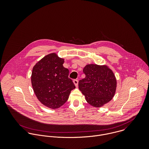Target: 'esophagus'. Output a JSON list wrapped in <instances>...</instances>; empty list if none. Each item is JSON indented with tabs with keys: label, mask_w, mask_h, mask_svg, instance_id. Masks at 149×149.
<instances>
[{
	"label": "esophagus",
	"mask_w": 149,
	"mask_h": 149,
	"mask_svg": "<svg viewBox=\"0 0 149 149\" xmlns=\"http://www.w3.org/2000/svg\"><path fill=\"white\" fill-rule=\"evenodd\" d=\"M73 81V83H74V84L75 85V86H77V85H78V80H74Z\"/></svg>",
	"instance_id": "obj_1"
}]
</instances>
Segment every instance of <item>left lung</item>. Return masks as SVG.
<instances>
[{"instance_id": "obj_1", "label": "left lung", "mask_w": 149, "mask_h": 149, "mask_svg": "<svg viewBox=\"0 0 149 149\" xmlns=\"http://www.w3.org/2000/svg\"><path fill=\"white\" fill-rule=\"evenodd\" d=\"M84 79L79 81V88L86 101L95 107H103L112 100L116 88V79L107 65L88 64L83 69Z\"/></svg>"}]
</instances>
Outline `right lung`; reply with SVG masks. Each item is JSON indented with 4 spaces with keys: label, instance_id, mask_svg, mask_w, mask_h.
Here are the masks:
<instances>
[{
    "label": "right lung",
    "instance_id": "obj_1",
    "mask_svg": "<svg viewBox=\"0 0 149 149\" xmlns=\"http://www.w3.org/2000/svg\"><path fill=\"white\" fill-rule=\"evenodd\" d=\"M64 63V58L53 53L45 56L33 68L31 81L34 92L39 101L50 108L62 106L75 88Z\"/></svg>",
    "mask_w": 149,
    "mask_h": 149
}]
</instances>
